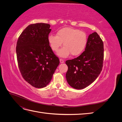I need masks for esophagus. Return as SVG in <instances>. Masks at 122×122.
Returning a JSON list of instances; mask_svg holds the SVG:
<instances>
[{
	"instance_id": "34e87169",
	"label": "esophagus",
	"mask_w": 122,
	"mask_h": 122,
	"mask_svg": "<svg viewBox=\"0 0 122 122\" xmlns=\"http://www.w3.org/2000/svg\"><path fill=\"white\" fill-rule=\"evenodd\" d=\"M60 61L61 63H64V61L63 60H62V59H60Z\"/></svg>"
}]
</instances>
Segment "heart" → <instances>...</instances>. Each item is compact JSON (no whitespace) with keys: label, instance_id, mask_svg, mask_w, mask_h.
<instances>
[{"label":"heart","instance_id":"b5f03b06","mask_svg":"<svg viewBox=\"0 0 122 122\" xmlns=\"http://www.w3.org/2000/svg\"><path fill=\"white\" fill-rule=\"evenodd\" d=\"M86 33L79 29L66 27L59 30L56 36L50 35L48 42L52 50L58 51L63 43V47L58 51L59 56L65 57L71 53L72 56H77L82 52L87 43Z\"/></svg>","mask_w":122,"mask_h":122}]
</instances>
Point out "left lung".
Listing matches in <instances>:
<instances>
[{
  "label": "left lung",
  "mask_w": 122,
  "mask_h": 122,
  "mask_svg": "<svg viewBox=\"0 0 122 122\" xmlns=\"http://www.w3.org/2000/svg\"><path fill=\"white\" fill-rule=\"evenodd\" d=\"M103 58V41L94 32L88 36L83 52L77 58L66 61L68 67L66 75L68 84L74 88L81 90L93 83L102 71Z\"/></svg>",
  "instance_id": "obj_1"
}]
</instances>
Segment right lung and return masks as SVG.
<instances>
[{"instance_id": "1", "label": "right lung", "mask_w": 122, "mask_h": 122, "mask_svg": "<svg viewBox=\"0 0 122 122\" xmlns=\"http://www.w3.org/2000/svg\"><path fill=\"white\" fill-rule=\"evenodd\" d=\"M50 27V24L43 23L29 25L17 43V58L21 75L36 88L44 87L49 83L60 64L48 42Z\"/></svg>"}]
</instances>
